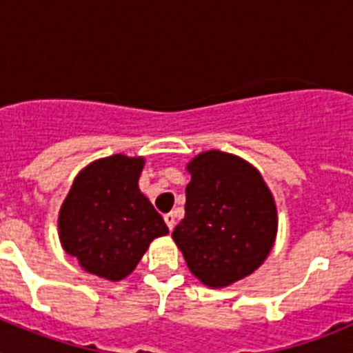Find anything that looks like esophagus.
Instances as JSON below:
<instances>
[{"label":"esophagus","mask_w":353,"mask_h":353,"mask_svg":"<svg viewBox=\"0 0 353 353\" xmlns=\"http://www.w3.org/2000/svg\"><path fill=\"white\" fill-rule=\"evenodd\" d=\"M164 221H166L168 228H170V232H171V230H173V228H174V224H176V221H174V214H173V212H170V214L164 215Z\"/></svg>","instance_id":"1"}]
</instances>
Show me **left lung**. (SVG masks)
I'll return each mask as SVG.
<instances>
[{
  "mask_svg": "<svg viewBox=\"0 0 353 353\" xmlns=\"http://www.w3.org/2000/svg\"><path fill=\"white\" fill-rule=\"evenodd\" d=\"M185 217L171 236L203 285L223 288L252 274L269 256L277 210L254 166L208 150L187 164Z\"/></svg>",
  "mask_w": 353,
  "mask_h": 353,
  "instance_id": "8db88e82",
  "label": "left lung"
}]
</instances>
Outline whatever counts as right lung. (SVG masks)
<instances>
[{
    "instance_id": "obj_1",
    "label": "right lung",
    "mask_w": 353,
    "mask_h": 353,
    "mask_svg": "<svg viewBox=\"0 0 353 353\" xmlns=\"http://www.w3.org/2000/svg\"><path fill=\"white\" fill-rule=\"evenodd\" d=\"M143 166V157L99 159L77 174L61 205V245L93 276L120 281L136 269L150 242L170 232L139 191Z\"/></svg>"
}]
</instances>
